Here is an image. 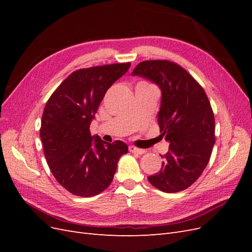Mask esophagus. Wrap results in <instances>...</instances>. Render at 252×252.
Wrapping results in <instances>:
<instances>
[{
  "label": "esophagus",
  "mask_w": 252,
  "mask_h": 252,
  "mask_svg": "<svg viewBox=\"0 0 252 252\" xmlns=\"http://www.w3.org/2000/svg\"><path fill=\"white\" fill-rule=\"evenodd\" d=\"M129 151H130V152H135V154H138V155H143L144 152H145L144 149H140L138 147L132 146V145H130V146H129Z\"/></svg>",
  "instance_id": "34e87169"
}]
</instances>
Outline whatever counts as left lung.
Here are the masks:
<instances>
[{"instance_id": "1", "label": "left lung", "mask_w": 252, "mask_h": 252, "mask_svg": "<svg viewBox=\"0 0 252 252\" xmlns=\"http://www.w3.org/2000/svg\"><path fill=\"white\" fill-rule=\"evenodd\" d=\"M132 74L161 88L159 136L170 143L168 152L161 156V170L148 181L164 192L182 191L199 179L216 143L215 116L207 94L191 74L168 60L143 61Z\"/></svg>"}]
</instances>
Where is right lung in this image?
<instances>
[{"label":"right lung","mask_w":252,"mask_h":252,"mask_svg":"<svg viewBox=\"0 0 252 252\" xmlns=\"http://www.w3.org/2000/svg\"><path fill=\"white\" fill-rule=\"evenodd\" d=\"M130 63L83 68L70 73L53 91L42 116L40 136L53 177L70 193L89 197L107 188L119 158L127 154L122 141L112 144L90 134L106 91Z\"/></svg>","instance_id":"obj_1"}]
</instances>
